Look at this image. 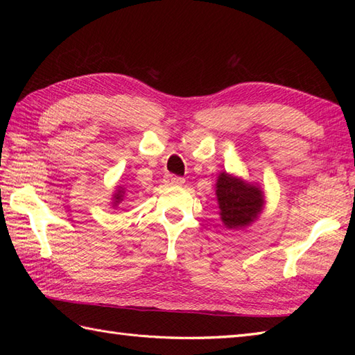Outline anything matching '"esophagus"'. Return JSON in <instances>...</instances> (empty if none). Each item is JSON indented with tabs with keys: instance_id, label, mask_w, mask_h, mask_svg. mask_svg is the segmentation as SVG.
<instances>
[{
	"instance_id": "1",
	"label": "esophagus",
	"mask_w": 355,
	"mask_h": 355,
	"mask_svg": "<svg viewBox=\"0 0 355 355\" xmlns=\"http://www.w3.org/2000/svg\"><path fill=\"white\" fill-rule=\"evenodd\" d=\"M164 183L171 184V186H182L184 183V178L177 177V175H171V173H168V175L164 177Z\"/></svg>"
}]
</instances>
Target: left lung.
Returning <instances> with one entry per match:
<instances>
[{
    "instance_id": "8db88e82",
    "label": "left lung",
    "mask_w": 355,
    "mask_h": 355,
    "mask_svg": "<svg viewBox=\"0 0 355 355\" xmlns=\"http://www.w3.org/2000/svg\"><path fill=\"white\" fill-rule=\"evenodd\" d=\"M215 195L221 221L230 230L248 227L258 220L266 206L263 191L258 183L245 182L225 171L216 178Z\"/></svg>"
}]
</instances>
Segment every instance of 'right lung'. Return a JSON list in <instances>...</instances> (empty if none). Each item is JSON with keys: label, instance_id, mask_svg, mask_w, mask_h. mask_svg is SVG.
Masks as SVG:
<instances>
[{"label": "right lung", "instance_id": "obj_1", "mask_svg": "<svg viewBox=\"0 0 355 355\" xmlns=\"http://www.w3.org/2000/svg\"><path fill=\"white\" fill-rule=\"evenodd\" d=\"M125 197H126V189H125V187L123 186H116V191L112 192L111 202H110V205L112 206V209H117L120 205H122Z\"/></svg>", "mask_w": 355, "mask_h": 355}]
</instances>
